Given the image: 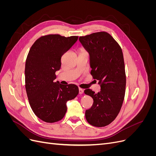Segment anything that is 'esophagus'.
<instances>
[{"instance_id": "34e87169", "label": "esophagus", "mask_w": 156, "mask_h": 156, "mask_svg": "<svg viewBox=\"0 0 156 156\" xmlns=\"http://www.w3.org/2000/svg\"><path fill=\"white\" fill-rule=\"evenodd\" d=\"M79 94H82L84 92V90L81 88H79Z\"/></svg>"}]
</instances>
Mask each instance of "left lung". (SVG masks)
Instances as JSON below:
<instances>
[{
	"mask_svg": "<svg viewBox=\"0 0 156 156\" xmlns=\"http://www.w3.org/2000/svg\"><path fill=\"white\" fill-rule=\"evenodd\" d=\"M79 40L89 53L90 73L101 87L97 94L90 89L84 90L94 100L92 107L85 112L86 119L92 126H105L116 119L124 101L126 77L123 53L106 32L81 36Z\"/></svg>",
	"mask_w": 156,
	"mask_h": 156,
	"instance_id": "1",
	"label": "left lung"
}]
</instances>
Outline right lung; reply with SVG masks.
<instances>
[{
  "mask_svg": "<svg viewBox=\"0 0 156 156\" xmlns=\"http://www.w3.org/2000/svg\"><path fill=\"white\" fill-rule=\"evenodd\" d=\"M78 40V36L49 34L40 37L31 47L25 63V88L30 105L40 119L48 123L62 120L66 103L79 94L78 87L63 85L56 79L61 58Z\"/></svg>",
  "mask_w": 156,
  "mask_h": 156,
  "instance_id": "1",
  "label": "right lung"
}]
</instances>
